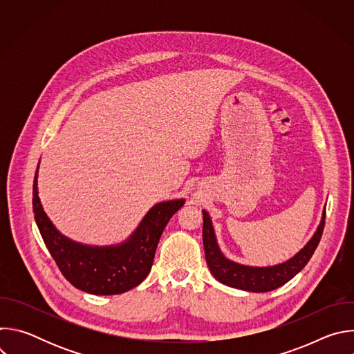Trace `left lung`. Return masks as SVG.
Listing matches in <instances>:
<instances>
[{
    "label": "left lung",
    "mask_w": 354,
    "mask_h": 354,
    "mask_svg": "<svg viewBox=\"0 0 354 354\" xmlns=\"http://www.w3.org/2000/svg\"><path fill=\"white\" fill-rule=\"evenodd\" d=\"M325 216L326 214L324 212L322 220L317 232L314 234L311 241L302 248L294 258L276 266L252 268V266L238 265L224 258V255L221 254L217 246V241H216V235H214V230H213L209 213L203 210V245H205V254H206L209 269L218 281L230 287L254 291V292L272 291L286 284L288 280H291L302 268L308 263V261L314 255V252L321 241L324 227H325Z\"/></svg>",
    "instance_id": "1"
}]
</instances>
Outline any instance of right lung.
Listing matches in <instances>:
<instances>
[{"instance_id":"add662e5","label":"right lung","mask_w":354,"mask_h":354,"mask_svg":"<svg viewBox=\"0 0 354 354\" xmlns=\"http://www.w3.org/2000/svg\"><path fill=\"white\" fill-rule=\"evenodd\" d=\"M183 203L185 200H171L154 206L122 245L85 246L67 239L55 228L37 196V171L33 180L35 220L50 255L74 287L96 295L122 294L148 276L162 231Z\"/></svg>"}]
</instances>
